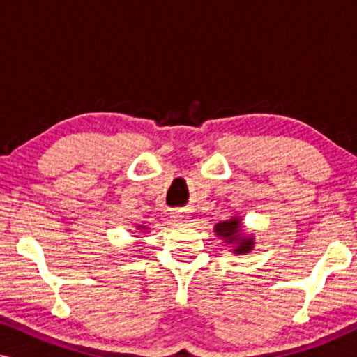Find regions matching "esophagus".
Masks as SVG:
<instances>
[{
  "label": "esophagus",
  "mask_w": 357,
  "mask_h": 357,
  "mask_svg": "<svg viewBox=\"0 0 357 357\" xmlns=\"http://www.w3.org/2000/svg\"><path fill=\"white\" fill-rule=\"evenodd\" d=\"M172 221L177 222V224H182L185 221V214L182 213H174L172 214Z\"/></svg>",
  "instance_id": "obj_1"
}]
</instances>
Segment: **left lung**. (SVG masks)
<instances>
[{
  "mask_svg": "<svg viewBox=\"0 0 357 357\" xmlns=\"http://www.w3.org/2000/svg\"><path fill=\"white\" fill-rule=\"evenodd\" d=\"M218 237H221L227 243H234V253H248L253 248V237L252 236H243L241 232V218L234 216L227 221H222L216 224L214 227Z\"/></svg>",
  "mask_w": 357,
  "mask_h": 357,
  "instance_id": "8db88e82",
  "label": "left lung"
}]
</instances>
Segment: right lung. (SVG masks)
Wrapping results in <instances>:
<instances>
[{
	"mask_svg": "<svg viewBox=\"0 0 357 357\" xmlns=\"http://www.w3.org/2000/svg\"><path fill=\"white\" fill-rule=\"evenodd\" d=\"M139 227H143V226H139ZM143 229H144V227H143Z\"/></svg>",
	"mask_w": 357,
	"mask_h": 357,
	"instance_id": "right-lung-1",
	"label": "right lung"
}]
</instances>
